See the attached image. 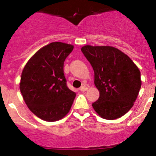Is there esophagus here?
<instances>
[{"instance_id": "obj_1", "label": "esophagus", "mask_w": 156, "mask_h": 156, "mask_svg": "<svg viewBox=\"0 0 156 156\" xmlns=\"http://www.w3.org/2000/svg\"><path fill=\"white\" fill-rule=\"evenodd\" d=\"M79 90L81 91H87V90H88V88H87L85 85H83V86H81V88H79Z\"/></svg>"}]
</instances>
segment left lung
<instances>
[{"label": "left lung", "mask_w": 156, "mask_h": 156, "mask_svg": "<svg viewBox=\"0 0 156 156\" xmlns=\"http://www.w3.org/2000/svg\"><path fill=\"white\" fill-rule=\"evenodd\" d=\"M81 51L92 66L99 98L92 104L101 118L114 120L132 108L142 85L138 67L128 55L110 46L85 45Z\"/></svg>", "instance_id": "8db88e82"}]
</instances>
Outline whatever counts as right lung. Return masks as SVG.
<instances>
[{
    "mask_svg": "<svg viewBox=\"0 0 156 156\" xmlns=\"http://www.w3.org/2000/svg\"><path fill=\"white\" fill-rule=\"evenodd\" d=\"M74 46L52 42L37 51L21 74L20 90L28 108L47 122L65 117L76 94L67 86L64 62Z\"/></svg>",
    "mask_w": 156,
    "mask_h": 156,
    "instance_id": "right-lung-1",
    "label": "right lung"
}]
</instances>
